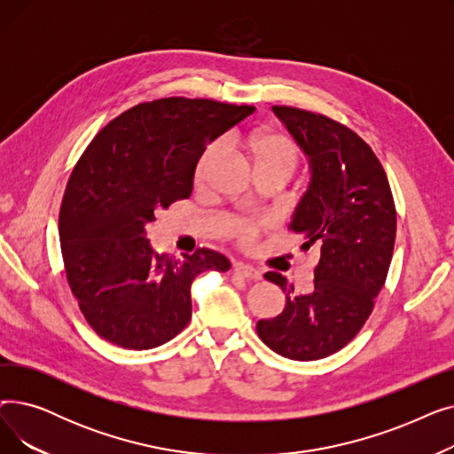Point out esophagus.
<instances>
[{
	"label": "esophagus",
	"mask_w": 454,
	"mask_h": 454,
	"mask_svg": "<svg viewBox=\"0 0 454 454\" xmlns=\"http://www.w3.org/2000/svg\"><path fill=\"white\" fill-rule=\"evenodd\" d=\"M235 272L241 274L243 278H248V279H261V272L257 269H254L252 265H245V263H235L233 265Z\"/></svg>",
	"instance_id": "34e87169"
}]
</instances>
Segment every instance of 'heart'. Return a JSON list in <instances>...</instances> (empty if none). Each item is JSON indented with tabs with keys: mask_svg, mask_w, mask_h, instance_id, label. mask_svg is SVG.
I'll use <instances>...</instances> for the list:
<instances>
[{
	"mask_svg": "<svg viewBox=\"0 0 454 454\" xmlns=\"http://www.w3.org/2000/svg\"><path fill=\"white\" fill-rule=\"evenodd\" d=\"M235 147L254 165L255 173H279L289 178L298 165V149L294 141L283 132L259 129L245 132L233 137ZM221 143L215 141L204 149L195 167V182L202 184L207 178V173L221 156ZM269 226L265 219H237L230 223V233L243 247H250L259 233Z\"/></svg>",
	"mask_w": 454,
	"mask_h": 454,
	"instance_id": "b5f03b06",
	"label": "heart"
}]
</instances>
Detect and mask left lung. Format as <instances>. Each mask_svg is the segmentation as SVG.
I'll return each mask as SVG.
<instances>
[{
    "label": "left lung",
    "mask_w": 454,
    "mask_h": 454,
    "mask_svg": "<svg viewBox=\"0 0 454 454\" xmlns=\"http://www.w3.org/2000/svg\"><path fill=\"white\" fill-rule=\"evenodd\" d=\"M274 114L313 169L289 230L303 237V250L317 247L320 259L303 294L281 274H265L287 298L281 315L255 329L278 355L318 361L353 340L373 311L394 254L395 204L383 165L359 134L294 106H274Z\"/></svg>",
    "instance_id": "1"
}]
</instances>
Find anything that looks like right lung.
I'll return each instance as SVG.
<instances>
[{
	"label": "right lung",
	"mask_w": 454,
	"mask_h": 454,
	"mask_svg": "<svg viewBox=\"0 0 454 454\" xmlns=\"http://www.w3.org/2000/svg\"><path fill=\"white\" fill-rule=\"evenodd\" d=\"M255 108L213 99L139 103L95 136L69 175L59 233L69 289L90 327L119 348L151 349L191 320V283L230 261L207 248L153 252L147 228L189 199L206 145Z\"/></svg>",
	"instance_id": "right-lung-1"
}]
</instances>
